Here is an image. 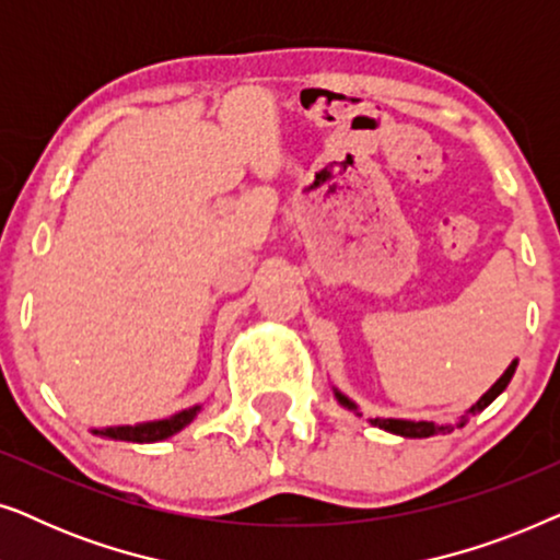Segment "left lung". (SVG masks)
Wrapping results in <instances>:
<instances>
[{"instance_id":"left-lung-1","label":"left lung","mask_w":560,"mask_h":560,"mask_svg":"<svg viewBox=\"0 0 560 560\" xmlns=\"http://www.w3.org/2000/svg\"><path fill=\"white\" fill-rule=\"evenodd\" d=\"M515 366H517V362H512L508 370H504V374L500 380L494 382L492 387L487 389L485 395L479 397L477 400V405H471L469 408V416H477V412H481L487 408L489 402H494V397L500 395V393H504V387L510 385V380H512V374H515ZM336 400H339L343 408H349V410H357V405L349 400L347 395H341V393H336ZM372 425H377V428H382V431H389V433H397V435H405V439H428V435H439V433H451L454 431V425H439V423H433V420H395V418H372L370 420ZM466 423V416L458 420V428H462Z\"/></svg>"}]
</instances>
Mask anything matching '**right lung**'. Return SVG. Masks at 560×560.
Here are the masks:
<instances>
[{
  "mask_svg": "<svg viewBox=\"0 0 560 560\" xmlns=\"http://www.w3.org/2000/svg\"><path fill=\"white\" fill-rule=\"evenodd\" d=\"M201 405L196 408L180 410L175 416L165 418V420H152V423H140V425H117V428H102V431H94L102 439H112V441H129V443H155L163 439H171L173 433H178L186 428L190 420L198 416Z\"/></svg>",
  "mask_w": 560,
  "mask_h": 560,
  "instance_id": "right-lung-1",
  "label": "right lung"
}]
</instances>
